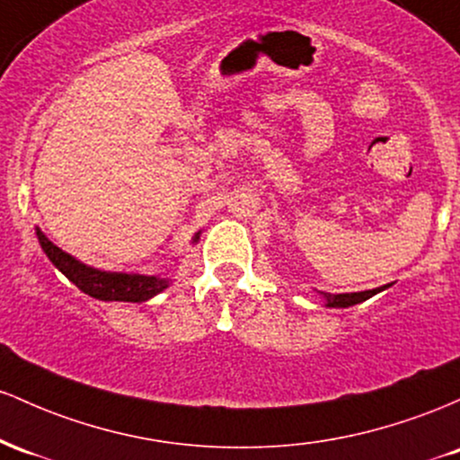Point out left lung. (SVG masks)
I'll list each match as a JSON object with an SVG mask.
<instances>
[{
    "mask_svg": "<svg viewBox=\"0 0 460 460\" xmlns=\"http://www.w3.org/2000/svg\"><path fill=\"white\" fill-rule=\"evenodd\" d=\"M389 287L391 285H385L378 288H371V291H358V293H323V291H317V293L323 297V304H326L328 308H348V306H354V304L365 302V299L374 297L376 293L385 291V288Z\"/></svg>",
    "mask_w": 460,
    "mask_h": 460,
    "instance_id": "8db88e82",
    "label": "left lung"
}]
</instances>
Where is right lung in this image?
Returning a JSON list of instances; mask_svg holds the SVG:
<instances>
[{"label": "right lung", "instance_id": "1", "mask_svg": "<svg viewBox=\"0 0 460 460\" xmlns=\"http://www.w3.org/2000/svg\"><path fill=\"white\" fill-rule=\"evenodd\" d=\"M199 234L202 232H195L193 243H198ZM36 239H39L45 256L49 258L56 270L65 278H69L82 293L102 299V302H147L172 285V278L95 270V267L77 261V258L60 250L58 245L51 243L39 228H36Z\"/></svg>", "mask_w": 460, "mask_h": 460}]
</instances>
